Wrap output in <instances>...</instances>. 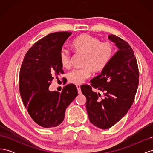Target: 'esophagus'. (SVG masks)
<instances>
[{"instance_id":"esophagus-1","label":"esophagus","mask_w":153,"mask_h":153,"mask_svg":"<svg viewBox=\"0 0 153 153\" xmlns=\"http://www.w3.org/2000/svg\"><path fill=\"white\" fill-rule=\"evenodd\" d=\"M76 86V88H77L78 94H81L82 93V91H81V89H80V84H77Z\"/></svg>"}]
</instances>
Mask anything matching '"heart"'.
Here are the masks:
<instances>
[{
  "label": "heart",
  "mask_w": 153,
  "mask_h": 153,
  "mask_svg": "<svg viewBox=\"0 0 153 153\" xmlns=\"http://www.w3.org/2000/svg\"><path fill=\"white\" fill-rule=\"evenodd\" d=\"M71 47L77 52L85 54L82 68L73 69L68 73L69 82L80 84L90 77L92 71H100L105 69L112 59L114 48L110 41L101 43L99 39L89 34H82L74 39ZM59 61L64 68L69 66L70 55L66 49H62L59 53Z\"/></svg>",
  "instance_id": "obj_1"
}]
</instances>
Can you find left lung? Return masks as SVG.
Returning a JSON list of instances; mask_svg holds the SVG:
<instances>
[{
	"label": "left lung",
	"mask_w": 153,
	"mask_h": 153,
	"mask_svg": "<svg viewBox=\"0 0 153 153\" xmlns=\"http://www.w3.org/2000/svg\"><path fill=\"white\" fill-rule=\"evenodd\" d=\"M108 39L118 48L106 67L91 80V86L81 90L87 99L86 109L90 122L101 129H109L120 121L131 106L138 85L139 73L136 57L129 45L115 35ZM101 90L104 96L91 87Z\"/></svg>",
	"instance_id": "left-lung-1"
}]
</instances>
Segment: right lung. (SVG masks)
Wrapping results in <instances>:
<instances>
[{"instance_id": "1", "label": "right lung", "mask_w": 153, "mask_h": 153, "mask_svg": "<svg viewBox=\"0 0 153 153\" xmlns=\"http://www.w3.org/2000/svg\"><path fill=\"white\" fill-rule=\"evenodd\" d=\"M71 34L59 32L46 36L28 50L22 64L19 88L23 103L34 121L43 128L61 124L66 108L78 95L73 84L64 86L61 93L48 89L54 76L64 73L59 53Z\"/></svg>"}]
</instances>
